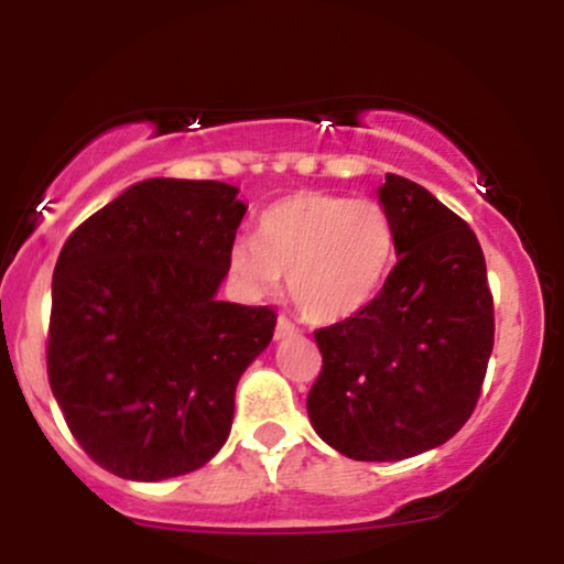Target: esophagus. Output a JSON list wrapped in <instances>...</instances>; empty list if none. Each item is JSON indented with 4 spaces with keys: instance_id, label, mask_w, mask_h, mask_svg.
<instances>
[{
    "instance_id": "esophagus-1",
    "label": "esophagus",
    "mask_w": 564,
    "mask_h": 564,
    "mask_svg": "<svg viewBox=\"0 0 564 564\" xmlns=\"http://www.w3.org/2000/svg\"><path fill=\"white\" fill-rule=\"evenodd\" d=\"M291 334H296V326L281 315L275 323V339H286V336H291Z\"/></svg>"
}]
</instances>
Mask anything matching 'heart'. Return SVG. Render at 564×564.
Instances as JSON below:
<instances>
[{
    "label": "heart",
    "mask_w": 564,
    "mask_h": 564,
    "mask_svg": "<svg viewBox=\"0 0 564 564\" xmlns=\"http://www.w3.org/2000/svg\"><path fill=\"white\" fill-rule=\"evenodd\" d=\"M392 215L377 198L302 191L278 198L257 219V238L230 246L232 281L249 296L289 294L310 323H339L368 307L394 262Z\"/></svg>",
    "instance_id": "heart-1"
}]
</instances>
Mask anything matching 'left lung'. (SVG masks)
Wrapping results in <instances>:
<instances>
[{"mask_svg":"<svg viewBox=\"0 0 564 564\" xmlns=\"http://www.w3.org/2000/svg\"><path fill=\"white\" fill-rule=\"evenodd\" d=\"M398 264L368 307L318 328L307 394L315 432L355 462H400L467 424L494 352V294L480 241L411 180L387 174Z\"/></svg>","mask_w":564,"mask_h":564,"instance_id":"obj_1","label":"left lung"}]
</instances>
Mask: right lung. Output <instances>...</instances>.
I'll use <instances>...</instances> for the list:
<instances>
[{
	"instance_id": "1",
	"label": "right lung",
	"mask_w": 564,
	"mask_h": 564,
	"mask_svg": "<svg viewBox=\"0 0 564 564\" xmlns=\"http://www.w3.org/2000/svg\"><path fill=\"white\" fill-rule=\"evenodd\" d=\"M243 215L238 187L153 177L63 243L47 377L70 435L102 469L166 480L228 440L238 379L275 328L270 307L217 300Z\"/></svg>"
}]
</instances>
